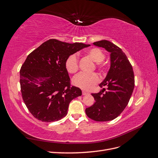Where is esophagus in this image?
Here are the masks:
<instances>
[{
  "label": "esophagus",
  "mask_w": 158,
  "mask_h": 158,
  "mask_svg": "<svg viewBox=\"0 0 158 158\" xmlns=\"http://www.w3.org/2000/svg\"><path fill=\"white\" fill-rule=\"evenodd\" d=\"M88 94H89V93H88V92H85V91H82V95H88Z\"/></svg>",
  "instance_id": "esophagus-1"
}]
</instances>
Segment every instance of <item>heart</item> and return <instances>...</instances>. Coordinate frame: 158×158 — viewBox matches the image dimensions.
I'll use <instances>...</instances> for the list:
<instances>
[{
	"label": "heart",
	"instance_id": "obj_1",
	"mask_svg": "<svg viewBox=\"0 0 158 158\" xmlns=\"http://www.w3.org/2000/svg\"><path fill=\"white\" fill-rule=\"evenodd\" d=\"M86 54L96 63H101L105 58L103 52L96 47L88 49ZM98 66L99 68H103L104 66L102 63H99ZM65 66L69 73H76L78 70V59L77 55L76 54L70 55L66 60ZM99 82V77L96 73L86 74L81 73L75 76L73 80L74 85L85 90H91L93 89Z\"/></svg>",
	"mask_w": 158,
	"mask_h": 158
}]
</instances>
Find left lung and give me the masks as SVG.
<instances>
[{
	"label": "left lung",
	"mask_w": 158,
	"mask_h": 158,
	"mask_svg": "<svg viewBox=\"0 0 158 158\" xmlns=\"http://www.w3.org/2000/svg\"><path fill=\"white\" fill-rule=\"evenodd\" d=\"M94 45L110 52V69L106 78L99 85L103 88L92 94L95 100L93 106L85 109L87 116L95 121H112L127 107L135 88V75L127 56L122 49L111 41L102 40Z\"/></svg>",
	"instance_id": "left-lung-1"
}]
</instances>
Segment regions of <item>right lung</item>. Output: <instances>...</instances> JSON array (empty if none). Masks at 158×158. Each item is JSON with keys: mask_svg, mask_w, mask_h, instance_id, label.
<instances>
[{"mask_svg": "<svg viewBox=\"0 0 158 158\" xmlns=\"http://www.w3.org/2000/svg\"><path fill=\"white\" fill-rule=\"evenodd\" d=\"M89 46L49 40L27 56L20 71L21 92L35 118L47 123L60 120L72 100L82 95L79 88L70 86L65 63L70 55Z\"/></svg>", "mask_w": 158, "mask_h": 158, "instance_id": "1", "label": "right lung"}]
</instances>
